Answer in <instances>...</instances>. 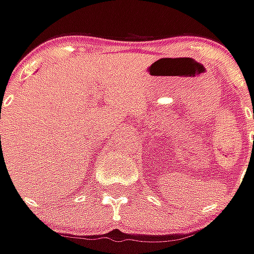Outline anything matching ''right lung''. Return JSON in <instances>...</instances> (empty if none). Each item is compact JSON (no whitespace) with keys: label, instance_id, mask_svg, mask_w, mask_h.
<instances>
[{"label":"right lung","instance_id":"obj_1","mask_svg":"<svg viewBox=\"0 0 254 254\" xmlns=\"http://www.w3.org/2000/svg\"><path fill=\"white\" fill-rule=\"evenodd\" d=\"M0 118H1V116H0ZM0 138H1V136H0Z\"/></svg>","mask_w":254,"mask_h":254}]
</instances>
